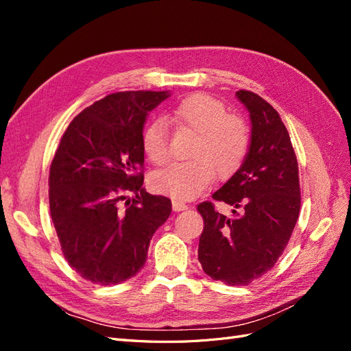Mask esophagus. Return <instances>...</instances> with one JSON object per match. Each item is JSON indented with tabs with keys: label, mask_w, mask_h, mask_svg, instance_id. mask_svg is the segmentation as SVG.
Returning a JSON list of instances; mask_svg holds the SVG:
<instances>
[{
	"label": "esophagus",
	"mask_w": 351,
	"mask_h": 351,
	"mask_svg": "<svg viewBox=\"0 0 351 351\" xmlns=\"http://www.w3.org/2000/svg\"><path fill=\"white\" fill-rule=\"evenodd\" d=\"M173 209L176 210V212H180V210H184V209H187V205L186 204H183V202H180V200H173Z\"/></svg>",
	"instance_id": "1"
}]
</instances>
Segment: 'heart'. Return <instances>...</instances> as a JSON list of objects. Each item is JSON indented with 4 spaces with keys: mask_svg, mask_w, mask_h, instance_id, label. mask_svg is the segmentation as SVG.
Masks as SVG:
<instances>
[{
    "mask_svg": "<svg viewBox=\"0 0 351 351\" xmlns=\"http://www.w3.org/2000/svg\"><path fill=\"white\" fill-rule=\"evenodd\" d=\"M171 120L193 130L196 139L190 147V161L176 162L154 174L151 184L158 193L176 200H190L212 183L215 173L219 178L234 174L250 145L246 123L240 117L227 114L226 105L206 93H195L180 101L171 110ZM142 145L151 162L161 167L168 162L169 139L162 121L146 127Z\"/></svg>",
    "mask_w": 351,
    "mask_h": 351,
    "instance_id": "heart-1",
    "label": "heart"
}]
</instances>
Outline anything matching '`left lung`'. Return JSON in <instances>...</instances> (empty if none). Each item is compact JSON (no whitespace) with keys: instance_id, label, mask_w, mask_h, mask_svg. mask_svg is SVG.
<instances>
[{"instance_id":"obj_1","label":"left lung","mask_w":351,"mask_h":351,"mask_svg":"<svg viewBox=\"0 0 351 351\" xmlns=\"http://www.w3.org/2000/svg\"><path fill=\"white\" fill-rule=\"evenodd\" d=\"M249 111L250 145L228 182L212 195L232 206L231 217L210 202L197 206L204 218L197 256L205 274L227 285H247L277 263L300 212L299 167L280 114L259 95L236 92Z\"/></svg>"}]
</instances>
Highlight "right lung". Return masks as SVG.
I'll list each match as a JSON object with an SVG mask.
<instances>
[{"mask_svg": "<svg viewBox=\"0 0 351 351\" xmlns=\"http://www.w3.org/2000/svg\"><path fill=\"white\" fill-rule=\"evenodd\" d=\"M169 95H108L74 117L61 137L49 169L51 218L64 258L84 280L117 285L134 277L171 214V200L147 193L137 173L146 117ZM127 191L136 196L128 199Z\"/></svg>", "mask_w": 351, "mask_h": 351, "instance_id": "add662e5", "label": "right lung"}]
</instances>
